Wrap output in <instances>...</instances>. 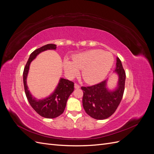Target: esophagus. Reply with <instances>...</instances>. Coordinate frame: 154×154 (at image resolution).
Listing matches in <instances>:
<instances>
[{
  "label": "esophagus",
  "mask_w": 154,
  "mask_h": 154,
  "mask_svg": "<svg viewBox=\"0 0 154 154\" xmlns=\"http://www.w3.org/2000/svg\"><path fill=\"white\" fill-rule=\"evenodd\" d=\"M80 85H78L77 83H75V84H74V88H76V89H78V88H80Z\"/></svg>",
  "instance_id": "esophagus-1"
}]
</instances>
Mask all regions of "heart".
Segmentation results:
<instances>
[{
    "instance_id": "obj_1",
    "label": "heart",
    "mask_w": 154,
    "mask_h": 154,
    "mask_svg": "<svg viewBox=\"0 0 154 154\" xmlns=\"http://www.w3.org/2000/svg\"><path fill=\"white\" fill-rule=\"evenodd\" d=\"M72 61L65 60L63 66L65 73L69 78L78 75L82 69L83 80L89 84L101 82L113 66V55L103 50L93 49L74 55Z\"/></svg>"
}]
</instances>
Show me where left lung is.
<instances>
[{"mask_svg":"<svg viewBox=\"0 0 154 154\" xmlns=\"http://www.w3.org/2000/svg\"><path fill=\"white\" fill-rule=\"evenodd\" d=\"M114 72L118 75V85L114 90L106 87L107 80L89 87H82L83 106L86 113L96 119H105L112 115L122 100L126 74L122 62L116 58Z\"/></svg>","mask_w":154,"mask_h":154,"instance_id":"1","label":"left lung"}]
</instances>
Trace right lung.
I'll use <instances>...</instances> for the list:
<instances>
[{
    "label": "right lung",
    "instance_id": "add662e5",
    "mask_svg": "<svg viewBox=\"0 0 154 154\" xmlns=\"http://www.w3.org/2000/svg\"><path fill=\"white\" fill-rule=\"evenodd\" d=\"M57 45L53 44L45 45L35 50L27 60L23 72V82L27 99L29 104L37 113L45 118H55L61 115L66 106L69 96L74 91V83L64 78H60L58 85L54 92L48 97L42 100H38L33 97L28 90L27 85V77L31 62L40 53L47 50H54Z\"/></svg>",
    "mask_w": 154,
    "mask_h": 154
}]
</instances>
